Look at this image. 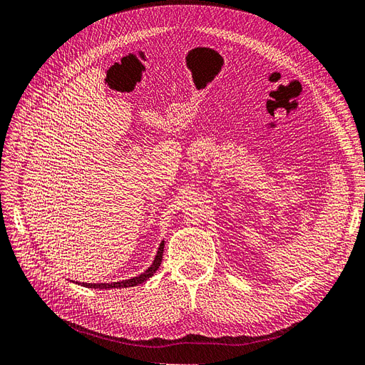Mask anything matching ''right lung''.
Segmentation results:
<instances>
[{
    "label": "right lung",
    "mask_w": 365,
    "mask_h": 365,
    "mask_svg": "<svg viewBox=\"0 0 365 365\" xmlns=\"http://www.w3.org/2000/svg\"><path fill=\"white\" fill-rule=\"evenodd\" d=\"M163 249H165V241H162L158 247V252L155 255V259L153 262V265L142 272L138 277H133V279H128V280H123V282H116V283H82V286L85 287H91V289H120V287H133L138 286L143 282H147L150 277L154 275V272L158 269L160 264H162V259H163Z\"/></svg>",
    "instance_id": "add662e5"
}]
</instances>
